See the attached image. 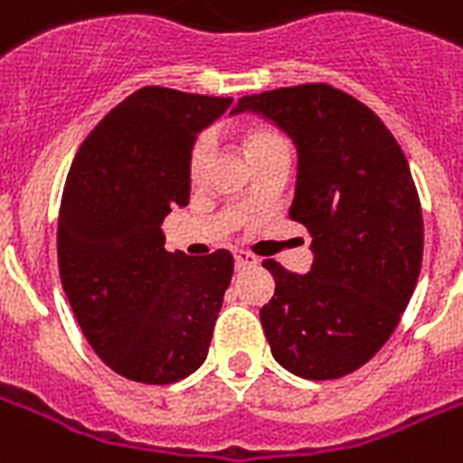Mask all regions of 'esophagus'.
<instances>
[{"label":"esophagus","instance_id":"34e87169","mask_svg":"<svg viewBox=\"0 0 463 463\" xmlns=\"http://www.w3.org/2000/svg\"><path fill=\"white\" fill-rule=\"evenodd\" d=\"M258 265V258L255 255H250L245 250H235V267L238 269H248V267Z\"/></svg>","mask_w":463,"mask_h":463}]
</instances>
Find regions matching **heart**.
Returning <instances> with one entry per match:
<instances>
[{
  "label": "heart",
  "mask_w": 463,
  "mask_h": 463,
  "mask_svg": "<svg viewBox=\"0 0 463 463\" xmlns=\"http://www.w3.org/2000/svg\"><path fill=\"white\" fill-rule=\"evenodd\" d=\"M245 145H248L250 156L255 159L258 154H262L265 149H272L277 145H287V139L282 135H277L272 129H265V127H255V129H248L245 135ZM215 146L213 132H201L196 139V145L191 149V159H188V169H191V176L198 179L205 171V164L211 159Z\"/></svg>",
  "instance_id": "b5f03b06"
}]
</instances>
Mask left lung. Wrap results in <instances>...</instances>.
<instances>
[{"label": "left lung", "mask_w": 463, "mask_h": 463, "mask_svg": "<svg viewBox=\"0 0 463 463\" xmlns=\"http://www.w3.org/2000/svg\"><path fill=\"white\" fill-rule=\"evenodd\" d=\"M297 146L289 218L311 232L307 275L265 260L275 297L260 321L275 361L307 380L344 378L392 336L422 267L424 225L405 154L383 119L326 83L245 95Z\"/></svg>", "instance_id": "left-lung-1"}]
</instances>
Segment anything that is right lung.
<instances>
[{
	"label": "right lung",
	"mask_w": 463,
	"mask_h": 463,
	"mask_svg": "<svg viewBox=\"0 0 463 463\" xmlns=\"http://www.w3.org/2000/svg\"><path fill=\"white\" fill-rule=\"evenodd\" d=\"M231 102L146 85L98 122L68 171L61 284L92 351L127 380L169 385L208 355L232 255L169 252L162 222L188 203L196 135Z\"/></svg>",
	"instance_id": "obj_1"
}]
</instances>
